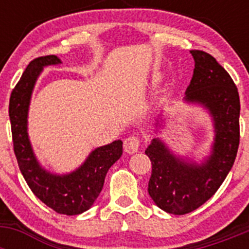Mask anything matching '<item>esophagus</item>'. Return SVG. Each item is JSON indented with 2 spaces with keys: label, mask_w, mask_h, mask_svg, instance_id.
<instances>
[{
  "label": "esophagus",
  "mask_w": 249,
  "mask_h": 249,
  "mask_svg": "<svg viewBox=\"0 0 249 249\" xmlns=\"http://www.w3.org/2000/svg\"><path fill=\"white\" fill-rule=\"evenodd\" d=\"M140 138L136 137V136H129L124 140L123 142V148H124V152L132 155V153H136L140 148Z\"/></svg>",
  "instance_id": "obj_1"
}]
</instances>
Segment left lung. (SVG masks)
I'll list each match as a JSON object with an SVG mask.
<instances>
[{
    "instance_id": "1",
    "label": "left lung",
    "mask_w": 249,
    "mask_h": 249,
    "mask_svg": "<svg viewBox=\"0 0 249 249\" xmlns=\"http://www.w3.org/2000/svg\"><path fill=\"white\" fill-rule=\"evenodd\" d=\"M195 70L183 101L202 106L212 118L213 143L199 162L176 155L160 137L144 151L152 162L148 193L167 213L186 214L197 210L217 192L236 160L239 144V94L228 72L203 51H191ZM166 126L158 114L155 132Z\"/></svg>"
}]
</instances>
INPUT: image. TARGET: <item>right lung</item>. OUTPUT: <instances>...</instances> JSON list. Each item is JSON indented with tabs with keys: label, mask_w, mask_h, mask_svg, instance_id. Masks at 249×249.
<instances>
[{
	"label": "right lung",
	"mask_w": 249,
	"mask_h": 249,
	"mask_svg": "<svg viewBox=\"0 0 249 249\" xmlns=\"http://www.w3.org/2000/svg\"><path fill=\"white\" fill-rule=\"evenodd\" d=\"M59 63L62 61L53 54L31 61L11 93L8 113L15 155L31 191L57 213L76 215L89 210L100 196L108 169L122 156V141L94 148L85 162L70 173H53L39 163L28 137V109L43 68Z\"/></svg>",
	"instance_id": "1"
}]
</instances>
